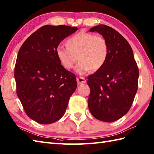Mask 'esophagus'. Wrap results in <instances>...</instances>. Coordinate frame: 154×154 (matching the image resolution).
<instances>
[{
  "label": "esophagus",
  "instance_id": "obj_1",
  "mask_svg": "<svg viewBox=\"0 0 154 154\" xmlns=\"http://www.w3.org/2000/svg\"><path fill=\"white\" fill-rule=\"evenodd\" d=\"M77 83L78 85H81V84H83V83H86V80L85 79L84 77H77Z\"/></svg>",
  "mask_w": 154,
  "mask_h": 154
}]
</instances>
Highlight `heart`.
<instances>
[{"mask_svg": "<svg viewBox=\"0 0 154 154\" xmlns=\"http://www.w3.org/2000/svg\"><path fill=\"white\" fill-rule=\"evenodd\" d=\"M67 46L58 45L55 50L62 66L71 69L77 63L75 71L84 75L91 69L97 71L105 64L109 56V44L103 35L80 32L69 38Z\"/></svg>", "mask_w": 154, "mask_h": 154, "instance_id": "1", "label": "heart"}]
</instances>
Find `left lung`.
Segmentation results:
<instances>
[{
  "mask_svg": "<svg viewBox=\"0 0 154 154\" xmlns=\"http://www.w3.org/2000/svg\"><path fill=\"white\" fill-rule=\"evenodd\" d=\"M89 32H97L106 39L109 52L102 68L88 77L91 89L88 106L95 119L114 122L132 106L138 90V68L131 46L116 30L99 24Z\"/></svg>",
  "mask_w": 154,
  "mask_h": 154,
  "instance_id": "left-lung-1",
  "label": "left lung"
}]
</instances>
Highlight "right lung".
<instances>
[{
	"mask_svg": "<svg viewBox=\"0 0 154 154\" xmlns=\"http://www.w3.org/2000/svg\"><path fill=\"white\" fill-rule=\"evenodd\" d=\"M77 30L65 25L44 26L19 50L14 68L16 93L27 115L38 123L60 120L76 89V77L62 66L55 50Z\"/></svg>",
	"mask_w": 154,
	"mask_h": 154,
	"instance_id": "1",
	"label": "right lung"
}]
</instances>
